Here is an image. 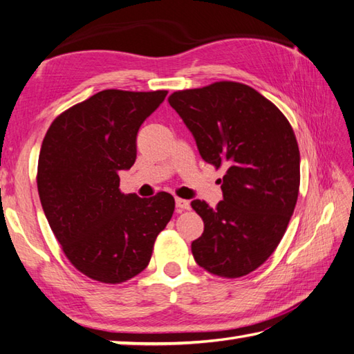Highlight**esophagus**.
Returning <instances> with one entry per match:
<instances>
[{
    "label": "esophagus",
    "instance_id": "34e87169",
    "mask_svg": "<svg viewBox=\"0 0 354 354\" xmlns=\"http://www.w3.org/2000/svg\"><path fill=\"white\" fill-rule=\"evenodd\" d=\"M176 207H177V212H183L189 209V201L185 200V198H176Z\"/></svg>",
    "mask_w": 354,
    "mask_h": 354
}]
</instances>
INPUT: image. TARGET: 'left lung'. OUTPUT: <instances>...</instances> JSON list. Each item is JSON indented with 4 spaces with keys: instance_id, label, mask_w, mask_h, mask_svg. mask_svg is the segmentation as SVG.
<instances>
[{
    "instance_id": "1",
    "label": "left lung",
    "mask_w": 354,
    "mask_h": 354,
    "mask_svg": "<svg viewBox=\"0 0 354 354\" xmlns=\"http://www.w3.org/2000/svg\"><path fill=\"white\" fill-rule=\"evenodd\" d=\"M168 102L203 160L226 169L217 206L191 201L205 223L191 244L194 259L221 278L248 275L275 252L297 205L301 174L293 128L275 104L240 82L174 91Z\"/></svg>"
}]
</instances>
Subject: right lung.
<instances>
[{
    "instance_id": "add662e5",
    "label": "right lung",
    "mask_w": 354,
    "mask_h": 354,
    "mask_svg": "<svg viewBox=\"0 0 354 354\" xmlns=\"http://www.w3.org/2000/svg\"><path fill=\"white\" fill-rule=\"evenodd\" d=\"M167 90H104L61 113L38 160V192L56 240L75 268L99 283L120 284L147 268L176 201L119 189L136 162L140 125Z\"/></svg>"
}]
</instances>
